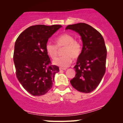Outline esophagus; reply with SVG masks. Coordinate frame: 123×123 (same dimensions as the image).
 <instances>
[{"instance_id": "1", "label": "esophagus", "mask_w": 123, "mask_h": 123, "mask_svg": "<svg viewBox=\"0 0 123 123\" xmlns=\"http://www.w3.org/2000/svg\"><path fill=\"white\" fill-rule=\"evenodd\" d=\"M59 69L60 70H65L67 69V68H60Z\"/></svg>"}]
</instances>
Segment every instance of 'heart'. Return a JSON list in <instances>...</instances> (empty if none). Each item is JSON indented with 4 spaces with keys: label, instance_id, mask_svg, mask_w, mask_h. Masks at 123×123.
Wrapping results in <instances>:
<instances>
[{
    "label": "heart",
    "instance_id": "heart-1",
    "mask_svg": "<svg viewBox=\"0 0 123 123\" xmlns=\"http://www.w3.org/2000/svg\"><path fill=\"white\" fill-rule=\"evenodd\" d=\"M56 45L50 42L46 43L45 49L48 54L52 59L57 58L59 54V49L64 48L63 54L54 62V64L58 66L67 67L73 62V58H78L82 51V47L78 41L74 40V37L69 33H64L55 40Z\"/></svg>",
    "mask_w": 123,
    "mask_h": 123
}]
</instances>
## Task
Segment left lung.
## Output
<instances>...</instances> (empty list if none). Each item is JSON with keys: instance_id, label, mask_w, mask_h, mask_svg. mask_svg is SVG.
<instances>
[{"instance_id": "1", "label": "left lung", "mask_w": 123, "mask_h": 123, "mask_svg": "<svg viewBox=\"0 0 123 123\" xmlns=\"http://www.w3.org/2000/svg\"><path fill=\"white\" fill-rule=\"evenodd\" d=\"M65 29L78 32L81 36L83 48L74 67L75 75L70 80L78 91L90 93L97 88L106 71L107 50L101 34L85 23L68 25Z\"/></svg>"}]
</instances>
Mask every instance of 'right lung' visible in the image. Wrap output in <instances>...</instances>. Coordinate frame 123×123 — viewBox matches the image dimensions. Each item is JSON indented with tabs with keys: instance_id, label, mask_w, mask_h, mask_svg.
<instances>
[{
	"instance_id": "obj_1",
	"label": "right lung",
	"mask_w": 123,
	"mask_h": 123,
	"mask_svg": "<svg viewBox=\"0 0 123 123\" xmlns=\"http://www.w3.org/2000/svg\"><path fill=\"white\" fill-rule=\"evenodd\" d=\"M61 25L30 26L17 38L13 61L16 76L23 88L33 96L46 93L53 86L54 75L59 71L51 65L45 46Z\"/></svg>"
}]
</instances>
